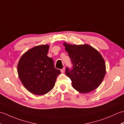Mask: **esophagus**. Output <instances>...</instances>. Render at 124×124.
Returning <instances> with one entry per match:
<instances>
[{
	"instance_id": "34e87169",
	"label": "esophagus",
	"mask_w": 124,
	"mask_h": 124,
	"mask_svg": "<svg viewBox=\"0 0 124 124\" xmlns=\"http://www.w3.org/2000/svg\"><path fill=\"white\" fill-rule=\"evenodd\" d=\"M65 67H64L63 68H62V69H61V72L62 73H64V72L65 71Z\"/></svg>"
}]
</instances>
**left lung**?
Masks as SVG:
<instances>
[{
  "label": "left lung",
  "instance_id": "obj_1",
  "mask_svg": "<svg viewBox=\"0 0 124 124\" xmlns=\"http://www.w3.org/2000/svg\"><path fill=\"white\" fill-rule=\"evenodd\" d=\"M72 67L66 68L65 74L76 90L86 93L97 88L106 75V64L100 53L88 45L64 44Z\"/></svg>",
  "mask_w": 124,
  "mask_h": 124
}]
</instances>
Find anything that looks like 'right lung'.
Returning a JSON list of instances; mask_svg holds the SVG:
<instances>
[{"label":"right lung","instance_id":"add662e5","mask_svg":"<svg viewBox=\"0 0 124 124\" xmlns=\"http://www.w3.org/2000/svg\"><path fill=\"white\" fill-rule=\"evenodd\" d=\"M49 45L37 46L29 50L20 59L17 72L28 91L38 95L48 93L55 85L61 71L55 68L52 58L47 56Z\"/></svg>","mask_w":124,"mask_h":124}]
</instances>
